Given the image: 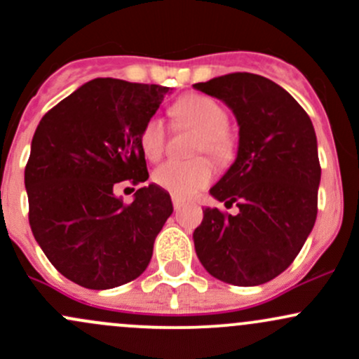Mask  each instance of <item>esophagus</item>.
Segmentation results:
<instances>
[{
    "mask_svg": "<svg viewBox=\"0 0 359 359\" xmlns=\"http://www.w3.org/2000/svg\"><path fill=\"white\" fill-rule=\"evenodd\" d=\"M172 203H173V208H175V210H180V208H182V206H184V199L177 198V196H173Z\"/></svg>",
    "mask_w": 359,
    "mask_h": 359,
    "instance_id": "1",
    "label": "esophagus"
}]
</instances>
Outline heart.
I'll use <instances>...</instances> for the list:
<instances>
[{
	"instance_id": "b5f03b06",
	"label": "heart",
	"mask_w": 359,
	"mask_h": 359,
	"mask_svg": "<svg viewBox=\"0 0 359 359\" xmlns=\"http://www.w3.org/2000/svg\"><path fill=\"white\" fill-rule=\"evenodd\" d=\"M172 115L177 126H189L198 130L192 148L194 153H208L220 165H229L233 160L237 141L227 126V111L220 103L205 94L191 93L173 103ZM167 141L168 130L163 118L149 116L139 135L146 158L160 160L167 151ZM213 175V161L201 154L191 160L167 161L154 170L153 182L177 198H189L208 186Z\"/></svg>"
}]
</instances>
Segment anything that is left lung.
<instances>
[{"mask_svg": "<svg viewBox=\"0 0 359 359\" xmlns=\"http://www.w3.org/2000/svg\"><path fill=\"white\" fill-rule=\"evenodd\" d=\"M239 123L233 165L210 189L237 215L203 210L194 248L210 275L232 285L265 284L299 255L318 211L316 135L308 113L280 86L248 72L194 84Z\"/></svg>", "mask_w": 359, "mask_h": 359, "instance_id": "left-lung-1", "label": "left lung"}]
</instances>
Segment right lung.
Here are the masks:
<instances>
[{"label":"right lung","instance_id":"right-lung-1","mask_svg":"<svg viewBox=\"0 0 359 359\" xmlns=\"http://www.w3.org/2000/svg\"><path fill=\"white\" fill-rule=\"evenodd\" d=\"M168 88L94 79L41 118L25 165L29 224L56 270L88 289H111L148 269L158 232L172 215L168 192L154 184L134 201L118 182L149 177L139 142Z\"/></svg>","mask_w":359,"mask_h":359}]
</instances>
